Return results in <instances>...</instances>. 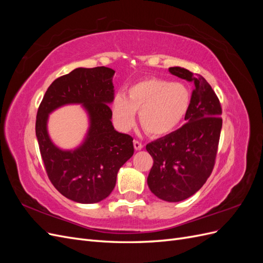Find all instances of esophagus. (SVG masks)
Returning a JSON list of instances; mask_svg holds the SVG:
<instances>
[{
    "label": "esophagus",
    "instance_id": "34e87169",
    "mask_svg": "<svg viewBox=\"0 0 263 263\" xmlns=\"http://www.w3.org/2000/svg\"><path fill=\"white\" fill-rule=\"evenodd\" d=\"M142 144L140 141H138V140H134V148L136 149V150H141L142 149Z\"/></svg>",
    "mask_w": 263,
    "mask_h": 263
}]
</instances>
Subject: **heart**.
Instances as JSON below:
<instances>
[{
	"label": "heart",
	"mask_w": 263,
	"mask_h": 263,
	"mask_svg": "<svg viewBox=\"0 0 263 263\" xmlns=\"http://www.w3.org/2000/svg\"><path fill=\"white\" fill-rule=\"evenodd\" d=\"M191 92L178 82L145 79L128 87L126 97L116 95L112 113L121 130H128L139 112L140 125L151 136L173 132L189 112Z\"/></svg>",
	"instance_id": "b5f03b06"
}]
</instances>
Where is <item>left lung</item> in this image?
<instances>
[{"label": "left lung", "instance_id": "1", "mask_svg": "<svg viewBox=\"0 0 263 263\" xmlns=\"http://www.w3.org/2000/svg\"><path fill=\"white\" fill-rule=\"evenodd\" d=\"M173 76L194 84L186 124L146 146L154 159L148 186L165 202H181L195 194L211 176L221 130V107L212 86L202 76L180 67Z\"/></svg>", "mask_w": 263, "mask_h": 263}]
</instances>
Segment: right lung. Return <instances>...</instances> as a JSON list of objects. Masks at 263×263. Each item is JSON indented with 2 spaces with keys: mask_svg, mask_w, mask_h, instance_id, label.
<instances>
[{
  "mask_svg": "<svg viewBox=\"0 0 263 263\" xmlns=\"http://www.w3.org/2000/svg\"><path fill=\"white\" fill-rule=\"evenodd\" d=\"M114 73L106 67L77 68L51 83L38 108L36 137L47 174L63 196L77 203L106 198L119 169L134 155L133 138L112 123ZM66 105H81L89 121L84 140L73 149L58 147L48 132L49 115Z\"/></svg>",
  "mask_w": 263,
  "mask_h": 263,
  "instance_id": "obj_1",
  "label": "right lung"
}]
</instances>
